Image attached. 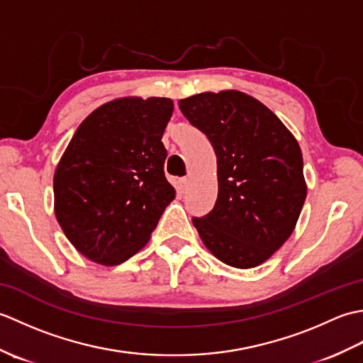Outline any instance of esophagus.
Segmentation results:
<instances>
[{
  "instance_id": "obj_1",
  "label": "esophagus",
  "mask_w": 363,
  "mask_h": 363,
  "mask_svg": "<svg viewBox=\"0 0 363 363\" xmlns=\"http://www.w3.org/2000/svg\"><path fill=\"white\" fill-rule=\"evenodd\" d=\"M187 187H189V179H187V177H181V179H179V190H181V194H184V191L187 190Z\"/></svg>"
}]
</instances>
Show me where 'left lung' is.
<instances>
[{"mask_svg": "<svg viewBox=\"0 0 363 363\" xmlns=\"http://www.w3.org/2000/svg\"><path fill=\"white\" fill-rule=\"evenodd\" d=\"M179 109L217 154V203L191 218L199 237L223 264L260 265L291 235L306 201L296 138L267 106L237 90L179 99Z\"/></svg>", "mask_w": 363, "mask_h": 363, "instance_id": "left-lung-1", "label": "left lung"}]
</instances>
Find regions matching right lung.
<instances>
[{
  "instance_id": "1",
  "label": "right lung",
  "mask_w": 363,
  "mask_h": 363,
  "mask_svg": "<svg viewBox=\"0 0 363 363\" xmlns=\"http://www.w3.org/2000/svg\"><path fill=\"white\" fill-rule=\"evenodd\" d=\"M169 98H121L76 129L54 173V213L82 256L118 265L143 248L174 199L162 135Z\"/></svg>"
}]
</instances>
